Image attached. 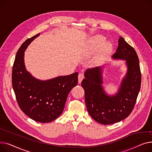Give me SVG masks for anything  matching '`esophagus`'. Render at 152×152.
<instances>
[{
  "mask_svg": "<svg viewBox=\"0 0 152 152\" xmlns=\"http://www.w3.org/2000/svg\"><path fill=\"white\" fill-rule=\"evenodd\" d=\"M84 77V75L83 73H79L78 75V83H81L83 81V79Z\"/></svg>",
  "mask_w": 152,
  "mask_h": 152,
  "instance_id": "34e87169",
  "label": "esophagus"
}]
</instances>
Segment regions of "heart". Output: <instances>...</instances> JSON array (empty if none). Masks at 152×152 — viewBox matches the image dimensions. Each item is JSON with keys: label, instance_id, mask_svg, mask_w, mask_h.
<instances>
[{"label": "heart", "instance_id": "1", "mask_svg": "<svg viewBox=\"0 0 152 152\" xmlns=\"http://www.w3.org/2000/svg\"><path fill=\"white\" fill-rule=\"evenodd\" d=\"M105 42V38L100 35L92 37L89 41V50L90 53L96 52L100 49L97 56L98 60L101 59L111 50V44L109 42L104 44Z\"/></svg>", "mask_w": 152, "mask_h": 152}]
</instances>
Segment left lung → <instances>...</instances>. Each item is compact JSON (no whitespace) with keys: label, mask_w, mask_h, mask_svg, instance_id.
I'll return each instance as SVG.
<instances>
[{"label":"left lung","mask_w":152,"mask_h":152,"mask_svg":"<svg viewBox=\"0 0 152 152\" xmlns=\"http://www.w3.org/2000/svg\"><path fill=\"white\" fill-rule=\"evenodd\" d=\"M113 57L125 60L127 66L126 76L115 95L108 96L103 91L101 67L87 69L81 83L89 115L95 121L105 125L121 121L131 113L141 86L137 53L121 37L118 39V47Z\"/></svg>","instance_id":"8db88e82"}]
</instances>
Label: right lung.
Wrapping results in <instances>:
<instances>
[{"label":"right lung","mask_w":152,"mask_h":152,"mask_svg":"<svg viewBox=\"0 0 152 152\" xmlns=\"http://www.w3.org/2000/svg\"><path fill=\"white\" fill-rule=\"evenodd\" d=\"M40 33L28 39L17 51L12 75L13 89L20 109L39 123H49L63 112L70 91L77 84V73L47 81L33 77L26 70L24 52Z\"/></svg>","instance_id":"right-lung-1"}]
</instances>
